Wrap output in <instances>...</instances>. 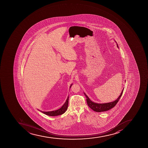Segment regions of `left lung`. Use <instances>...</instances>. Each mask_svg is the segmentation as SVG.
Instances as JSON below:
<instances>
[{
    "mask_svg": "<svg viewBox=\"0 0 148 148\" xmlns=\"http://www.w3.org/2000/svg\"><path fill=\"white\" fill-rule=\"evenodd\" d=\"M117 46L118 48L117 44ZM123 89H124L122 90L120 95L119 96L116 100L113 101V102H110V103H94V102L91 101V100L89 99L88 96H86V95L85 93L84 94L86 97V102H87L88 106H89L91 109L94 110V111L97 112H102L110 110L115 106V105H116L123 94Z\"/></svg>",
    "mask_w": 148,
    "mask_h": 148,
    "instance_id": "left-lung-1",
    "label": "left lung"
}]
</instances>
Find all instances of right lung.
Segmentation results:
<instances>
[{
  "label": "right lung",
  "mask_w": 148,
  "mask_h": 148,
  "mask_svg": "<svg viewBox=\"0 0 148 148\" xmlns=\"http://www.w3.org/2000/svg\"><path fill=\"white\" fill-rule=\"evenodd\" d=\"M71 86H72V85H71L70 88H71ZM69 97L68 96L64 105L62 106L61 108L59 109L58 110L53 111L41 112H42V113H43V114H45L46 115H49V116H57V115L62 114H64V112H65L66 111V110H67V109H68V107Z\"/></svg>",
  "instance_id": "add662e5"
}]
</instances>
